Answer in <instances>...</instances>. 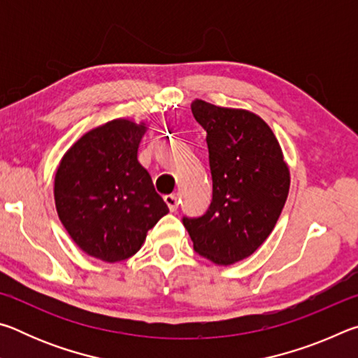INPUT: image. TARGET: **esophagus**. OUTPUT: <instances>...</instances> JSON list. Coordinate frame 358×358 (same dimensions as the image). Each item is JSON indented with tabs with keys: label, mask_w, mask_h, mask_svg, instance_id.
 I'll use <instances>...</instances> for the list:
<instances>
[{
	"label": "esophagus",
	"mask_w": 358,
	"mask_h": 358,
	"mask_svg": "<svg viewBox=\"0 0 358 358\" xmlns=\"http://www.w3.org/2000/svg\"><path fill=\"white\" fill-rule=\"evenodd\" d=\"M164 202L167 203V207L171 211H177L178 208V199L175 194H167V196H164Z\"/></svg>",
	"instance_id": "34e87169"
}]
</instances>
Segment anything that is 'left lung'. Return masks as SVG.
I'll return each mask as SVG.
<instances>
[{"label": "left lung", "instance_id": "8db88e82", "mask_svg": "<svg viewBox=\"0 0 358 358\" xmlns=\"http://www.w3.org/2000/svg\"><path fill=\"white\" fill-rule=\"evenodd\" d=\"M191 110L207 131L213 197L202 216H183V226L194 251L230 265L271 234L289 194V169L273 131L257 115L201 99Z\"/></svg>", "mask_w": 358, "mask_h": 358}]
</instances>
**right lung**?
<instances>
[{"label":"right lung","instance_id":"obj_1","mask_svg":"<svg viewBox=\"0 0 358 358\" xmlns=\"http://www.w3.org/2000/svg\"><path fill=\"white\" fill-rule=\"evenodd\" d=\"M145 124L113 120L82 136L55 175V205L71 238L90 256L120 262L141 250L169 213L137 159Z\"/></svg>","mask_w":358,"mask_h":358}]
</instances>
